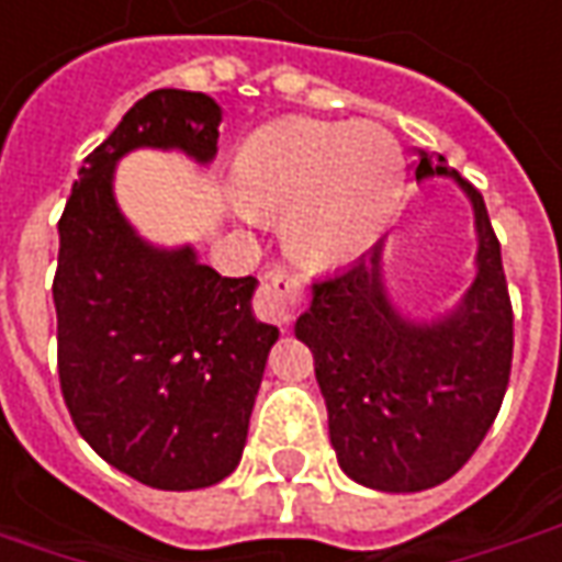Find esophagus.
Segmentation results:
<instances>
[{"label": "esophagus", "instance_id": "34e87169", "mask_svg": "<svg viewBox=\"0 0 562 562\" xmlns=\"http://www.w3.org/2000/svg\"><path fill=\"white\" fill-rule=\"evenodd\" d=\"M301 311V289H297L295 277H289L285 270H273L265 280V289L258 295V313L277 323V326H289Z\"/></svg>", "mask_w": 562, "mask_h": 562}]
</instances>
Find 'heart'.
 <instances>
[{
	"label": "heart",
	"mask_w": 562,
	"mask_h": 562,
	"mask_svg": "<svg viewBox=\"0 0 562 562\" xmlns=\"http://www.w3.org/2000/svg\"><path fill=\"white\" fill-rule=\"evenodd\" d=\"M403 184L400 147L375 122L277 120L236 153L233 212L282 221L285 251L313 270L347 265L387 227Z\"/></svg>",
	"instance_id": "heart-1"
}]
</instances>
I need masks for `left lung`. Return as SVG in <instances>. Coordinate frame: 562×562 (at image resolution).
I'll return each instance as SVG.
<instances>
[{"label":"left lung","instance_id":"obj_1","mask_svg":"<svg viewBox=\"0 0 562 562\" xmlns=\"http://www.w3.org/2000/svg\"><path fill=\"white\" fill-rule=\"evenodd\" d=\"M415 178H452L471 200L476 273L452 311L400 313L384 285V239L311 285L297 341L311 347L341 471L378 492L446 483L476 452L502 409L514 313L486 202L442 156L418 150Z\"/></svg>","mask_w":562,"mask_h":562}]
</instances>
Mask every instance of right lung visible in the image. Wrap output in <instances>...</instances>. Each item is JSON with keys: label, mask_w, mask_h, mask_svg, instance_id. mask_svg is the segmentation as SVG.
Instances as JSON below:
<instances>
[{"label": "right lung", "mask_w": 562, "mask_h": 562, "mask_svg": "<svg viewBox=\"0 0 562 562\" xmlns=\"http://www.w3.org/2000/svg\"><path fill=\"white\" fill-rule=\"evenodd\" d=\"M217 125L221 106L202 91L144 94L86 156L57 224L64 403L106 464L153 490H205L236 471L280 338L251 311L255 277H221L193 246H153L116 202L122 156L150 147L209 166Z\"/></svg>", "instance_id": "right-lung-1"}]
</instances>
